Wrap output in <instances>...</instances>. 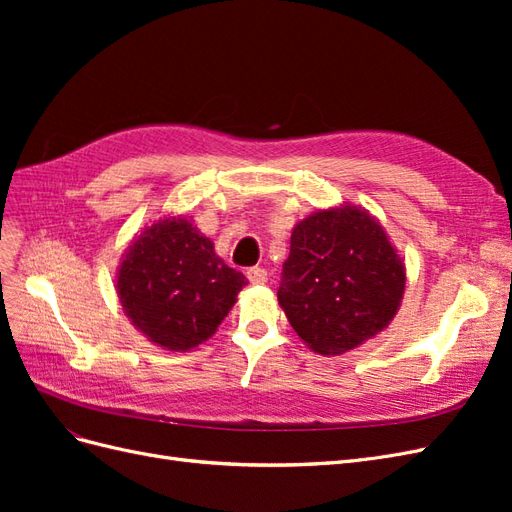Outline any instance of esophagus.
<instances>
[{"label": "esophagus", "instance_id": "esophagus-1", "mask_svg": "<svg viewBox=\"0 0 512 512\" xmlns=\"http://www.w3.org/2000/svg\"><path fill=\"white\" fill-rule=\"evenodd\" d=\"M247 280H250L252 284H267V271L262 267H252L247 269Z\"/></svg>", "mask_w": 512, "mask_h": 512}]
</instances>
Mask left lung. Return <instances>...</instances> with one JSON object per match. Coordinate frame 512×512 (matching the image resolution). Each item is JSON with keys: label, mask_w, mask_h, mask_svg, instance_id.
Returning <instances> with one entry per match:
<instances>
[{"label": "left lung", "mask_w": 512, "mask_h": 512, "mask_svg": "<svg viewBox=\"0 0 512 512\" xmlns=\"http://www.w3.org/2000/svg\"><path fill=\"white\" fill-rule=\"evenodd\" d=\"M406 282V262L380 220L344 203L294 224L277 301L309 350L344 354L389 327Z\"/></svg>", "instance_id": "left-lung-1"}]
</instances>
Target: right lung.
<instances>
[{
	"instance_id": "right-lung-1",
	"label": "right lung",
	"mask_w": 512,
	"mask_h": 512,
	"mask_svg": "<svg viewBox=\"0 0 512 512\" xmlns=\"http://www.w3.org/2000/svg\"><path fill=\"white\" fill-rule=\"evenodd\" d=\"M245 284L188 213L162 215L136 232L115 275L123 314L168 352H188L213 337Z\"/></svg>"
}]
</instances>
